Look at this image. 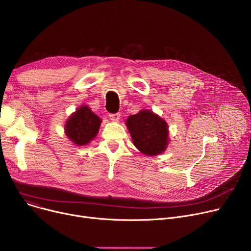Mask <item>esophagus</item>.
<instances>
[{
    "label": "esophagus",
    "instance_id": "1",
    "mask_svg": "<svg viewBox=\"0 0 251 251\" xmlns=\"http://www.w3.org/2000/svg\"><path fill=\"white\" fill-rule=\"evenodd\" d=\"M120 113H116V114H111L110 115V119L112 121L114 122H118L119 120H120Z\"/></svg>",
    "mask_w": 251,
    "mask_h": 251
}]
</instances>
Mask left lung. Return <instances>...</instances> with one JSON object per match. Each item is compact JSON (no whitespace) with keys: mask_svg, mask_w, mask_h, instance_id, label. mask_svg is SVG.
Returning <instances> with one entry per match:
<instances>
[{"mask_svg":"<svg viewBox=\"0 0 251 251\" xmlns=\"http://www.w3.org/2000/svg\"><path fill=\"white\" fill-rule=\"evenodd\" d=\"M126 126L135 148L146 155L163 153L168 144L169 126L166 120L151 110H141L127 118Z\"/></svg>","mask_w":251,"mask_h":251,"instance_id":"obj_1","label":"left lung"}]
</instances>
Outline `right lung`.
Masks as SVG:
<instances>
[{"label": "right lung", "mask_w": 251, "mask_h": 251, "mask_svg": "<svg viewBox=\"0 0 251 251\" xmlns=\"http://www.w3.org/2000/svg\"><path fill=\"white\" fill-rule=\"evenodd\" d=\"M101 124V119L86 104H81L65 122V134L76 147H83L94 139Z\"/></svg>", "instance_id": "add662e5"}]
</instances>
